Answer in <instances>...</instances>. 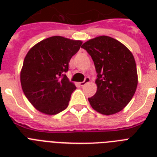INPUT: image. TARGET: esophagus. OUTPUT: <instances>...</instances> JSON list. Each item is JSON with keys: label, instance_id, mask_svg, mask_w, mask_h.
I'll return each instance as SVG.
<instances>
[{"label": "esophagus", "instance_id": "34e87169", "mask_svg": "<svg viewBox=\"0 0 157 157\" xmlns=\"http://www.w3.org/2000/svg\"><path fill=\"white\" fill-rule=\"evenodd\" d=\"M90 78L89 76H86V78H85V80H84V81L81 82L80 85H81V86H84L85 85H86V84L90 83Z\"/></svg>", "mask_w": 157, "mask_h": 157}]
</instances>
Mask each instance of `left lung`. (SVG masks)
I'll return each mask as SVG.
<instances>
[{"label":"left lung","mask_w":157,"mask_h":157,"mask_svg":"<svg viewBox=\"0 0 157 157\" xmlns=\"http://www.w3.org/2000/svg\"><path fill=\"white\" fill-rule=\"evenodd\" d=\"M81 47L91 56L98 73L96 94L88 98L91 107L107 116L121 112L138 86L134 55L125 45L107 36L90 39Z\"/></svg>","instance_id":"obj_1"}]
</instances>
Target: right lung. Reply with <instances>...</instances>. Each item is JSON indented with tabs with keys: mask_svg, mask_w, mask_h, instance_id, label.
Wrapping results in <instances>:
<instances>
[{
	"mask_svg": "<svg viewBox=\"0 0 157 157\" xmlns=\"http://www.w3.org/2000/svg\"><path fill=\"white\" fill-rule=\"evenodd\" d=\"M82 44L59 36L36 44L26 55L20 72L22 89L33 107L44 114L66 109L76 86L65 75Z\"/></svg>",
	"mask_w": 157,
	"mask_h": 157,
	"instance_id": "right-lung-1",
	"label": "right lung"
}]
</instances>
